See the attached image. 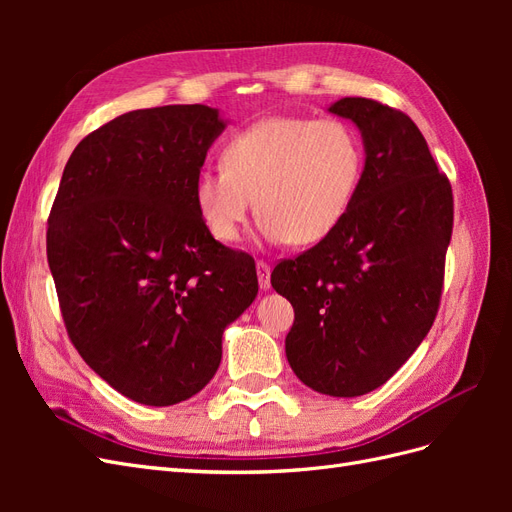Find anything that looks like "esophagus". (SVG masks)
I'll return each instance as SVG.
<instances>
[{"label": "esophagus", "mask_w": 512, "mask_h": 512, "mask_svg": "<svg viewBox=\"0 0 512 512\" xmlns=\"http://www.w3.org/2000/svg\"><path fill=\"white\" fill-rule=\"evenodd\" d=\"M256 271H258V284L262 290L271 288V265L267 260H258L256 262Z\"/></svg>", "instance_id": "obj_1"}]
</instances>
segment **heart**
<instances>
[{
    "label": "heart",
    "instance_id": "obj_1",
    "mask_svg": "<svg viewBox=\"0 0 512 512\" xmlns=\"http://www.w3.org/2000/svg\"><path fill=\"white\" fill-rule=\"evenodd\" d=\"M363 170V141L348 121L267 117L230 138L222 166L196 177L194 200L222 243L237 241L258 207L262 237L312 245L344 220Z\"/></svg>",
    "mask_w": 512,
    "mask_h": 512
}]
</instances>
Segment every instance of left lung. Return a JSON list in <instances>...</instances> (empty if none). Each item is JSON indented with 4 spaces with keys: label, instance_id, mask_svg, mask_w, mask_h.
<instances>
[{
    "label": "left lung",
    "instance_id": "1",
    "mask_svg": "<svg viewBox=\"0 0 512 512\" xmlns=\"http://www.w3.org/2000/svg\"><path fill=\"white\" fill-rule=\"evenodd\" d=\"M329 111L361 130V188L329 237L273 269L271 286L294 307L286 356L297 378L359 397L389 380L436 320L453 190L406 113L371 98Z\"/></svg>",
    "mask_w": 512,
    "mask_h": 512
}]
</instances>
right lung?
<instances>
[{"instance_id": "obj_1", "label": "right lung", "mask_w": 512, "mask_h": 512, "mask_svg": "<svg viewBox=\"0 0 512 512\" xmlns=\"http://www.w3.org/2000/svg\"><path fill=\"white\" fill-rule=\"evenodd\" d=\"M224 126L203 104L119 115L76 145L51 207L46 258L70 342L138 404L203 389L224 329L256 299L254 258L215 241L194 200Z\"/></svg>"}]
</instances>
